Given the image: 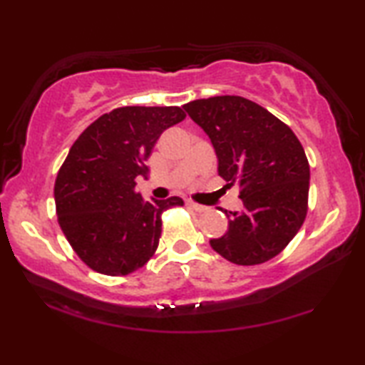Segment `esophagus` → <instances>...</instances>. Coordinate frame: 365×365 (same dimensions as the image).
Returning a JSON list of instances; mask_svg holds the SVG:
<instances>
[{
	"label": "esophagus",
	"mask_w": 365,
	"mask_h": 365,
	"mask_svg": "<svg viewBox=\"0 0 365 365\" xmlns=\"http://www.w3.org/2000/svg\"><path fill=\"white\" fill-rule=\"evenodd\" d=\"M187 205L191 207V209H195L196 212H206L207 211V206H205V205H197V202H195V201H187Z\"/></svg>",
	"instance_id": "esophagus-1"
}]
</instances>
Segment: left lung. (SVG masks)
<instances>
[{
    "label": "left lung",
    "mask_w": 365,
    "mask_h": 365,
    "mask_svg": "<svg viewBox=\"0 0 365 365\" xmlns=\"http://www.w3.org/2000/svg\"><path fill=\"white\" fill-rule=\"evenodd\" d=\"M217 154L219 175L240 185L243 211H224L228 230L211 246L238 265L262 264L285 250L307 214L309 163L292 128L242 96L183 106Z\"/></svg>",
    "instance_id": "left-lung-1"
}]
</instances>
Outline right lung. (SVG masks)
I'll use <instances>...</instances> for the list:
<instances>
[{
    "instance_id": "right-lung-1",
    "label": "right lung",
    "mask_w": 365,
    "mask_h": 365,
    "mask_svg": "<svg viewBox=\"0 0 365 365\" xmlns=\"http://www.w3.org/2000/svg\"><path fill=\"white\" fill-rule=\"evenodd\" d=\"M185 119L178 106L117 108L72 145L54 183L58 222L77 256L100 274H132L158 250L160 215L178 196L145 201L135 178L165 128Z\"/></svg>"
}]
</instances>
